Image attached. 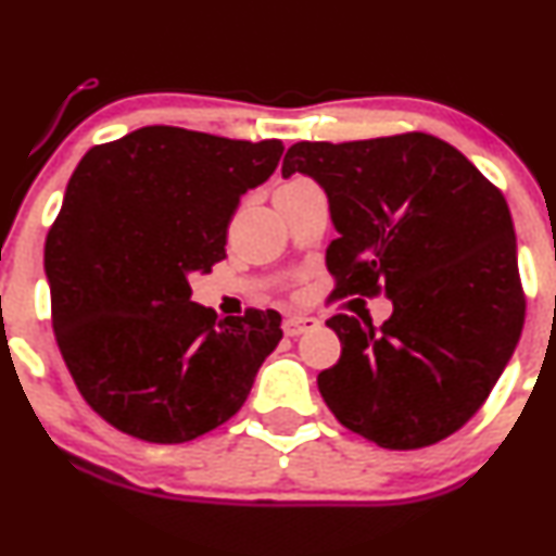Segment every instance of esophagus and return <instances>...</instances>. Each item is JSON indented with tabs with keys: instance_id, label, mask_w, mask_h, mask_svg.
<instances>
[{
	"instance_id": "34e87169",
	"label": "esophagus",
	"mask_w": 556,
	"mask_h": 556,
	"mask_svg": "<svg viewBox=\"0 0 556 556\" xmlns=\"http://www.w3.org/2000/svg\"><path fill=\"white\" fill-rule=\"evenodd\" d=\"M316 324H318V320L311 318V316H287L282 329H285L287 337H300V333L313 329Z\"/></svg>"
}]
</instances>
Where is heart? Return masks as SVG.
Returning <instances> with one entry per match:
<instances>
[{
	"instance_id": "heart-1",
	"label": "heart",
	"mask_w": 556,
	"mask_h": 556,
	"mask_svg": "<svg viewBox=\"0 0 556 556\" xmlns=\"http://www.w3.org/2000/svg\"><path fill=\"white\" fill-rule=\"evenodd\" d=\"M298 180H305V178H292V180H287V184H298Z\"/></svg>"
}]
</instances>
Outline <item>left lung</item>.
Here are the masks:
<instances>
[{
    "mask_svg": "<svg viewBox=\"0 0 556 556\" xmlns=\"http://www.w3.org/2000/svg\"><path fill=\"white\" fill-rule=\"evenodd\" d=\"M295 170L329 197L333 295L393 303L380 329L346 313L326 320L342 354L318 376L320 396L346 430L388 451L440 443L481 409L523 331L503 191L425 131L298 142L282 176Z\"/></svg>",
    "mask_w": 556,
    "mask_h": 556,
    "instance_id": "1",
    "label": "left lung"
}]
</instances>
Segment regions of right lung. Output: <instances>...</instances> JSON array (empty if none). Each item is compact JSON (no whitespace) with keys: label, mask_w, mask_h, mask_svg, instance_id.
<instances>
[{"label":"right lung","mask_w":556,"mask_h":556,"mask_svg":"<svg viewBox=\"0 0 556 556\" xmlns=\"http://www.w3.org/2000/svg\"><path fill=\"white\" fill-rule=\"evenodd\" d=\"M282 150L144 126L79 160L46 236L51 326L77 391L116 430L189 443L249 399L282 316L217 320L191 300L189 274L225 258L240 197Z\"/></svg>","instance_id":"1"}]
</instances>
